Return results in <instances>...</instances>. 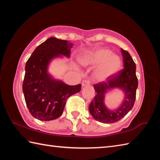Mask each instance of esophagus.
I'll return each instance as SVG.
<instances>
[{
	"label": "esophagus",
	"mask_w": 160,
	"mask_h": 160,
	"mask_svg": "<svg viewBox=\"0 0 160 160\" xmlns=\"http://www.w3.org/2000/svg\"><path fill=\"white\" fill-rule=\"evenodd\" d=\"M91 82L90 80H83L82 82V87H87V86H89Z\"/></svg>",
	"instance_id": "1"
}]
</instances>
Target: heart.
<instances>
[{
  "instance_id": "1",
  "label": "heart",
  "mask_w": 160,
  "mask_h": 160,
  "mask_svg": "<svg viewBox=\"0 0 160 160\" xmlns=\"http://www.w3.org/2000/svg\"><path fill=\"white\" fill-rule=\"evenodd\" d=\"M84 67L98 66L95 73L98 80L102 81L114 76L122 67V60L108 48H100L86 53L80 58Z\"/></svg>"
}]
</instances>
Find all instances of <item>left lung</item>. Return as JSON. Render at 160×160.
I'll list each match as a JSON object with an SVG mask.
<instances>
[{"label":"left lung","instance_id":"1","mask_svg":"<svg viewBox=\"0 0 160 160\" xmlns=\"http://www.w3.org/2000/svg\"><path fill=\"white\" fill-rule=\"evenodd\" d=\"M123 57V67L120 72L107 78V81L94 84L96 96L91 102L89 110L94 119L102 123H114L123 118L133 107L138 86L135 73L136 65L127 51L121 49ZM115 88L124 90L125 98L121 107L117 110H108L104 105V94Z\"/></svg>","mask_w":160,"mask_h":160}]
</instances>
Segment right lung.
<instances>
[{
  "instance_id": "obj_1",
  "label": "right lung",
  "mask_w": 160,
  "mask_h": 160,
  "mask_svg": "<svg viewBox=\"0 0 160 160\" xmlns=\"http://www.w3.org/2000/svg\"><path fill=\"white\" fill-rule=\"evenodd\" d=\"M72 43L53 37L37 47L25 64L22 91L29 111L41 121L53 120L62 114L67 100L81 90V84L70 86L47 73L54 58L70 56Z\"/></svg>"
}]
</instances>
